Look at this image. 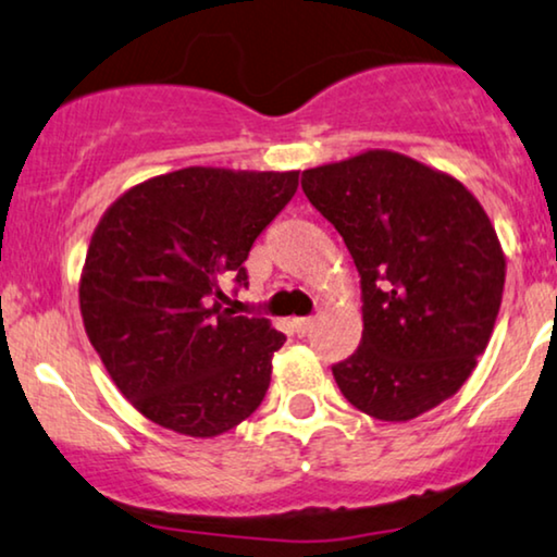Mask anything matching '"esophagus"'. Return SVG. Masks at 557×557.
Listing matches in <instances>:
<instances>
[{"label": "esophagus", "mask_w": 557, "mask_h": 557, "mask_svg": "<svg viewBox=\"0 0 557 557\" xmlns=\"http://www.w3.org/2000/svg\"><path fill=\"white\" fill-rule=\"evenodd\" d=\"M293 329L298 336H306V333H310V329H313V318H295Z\"/></svg>", "instance_id": "1"}]
</instances>
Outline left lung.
<instances>
[{
    "label": "left lung",
    "mask_w": 557,
    "mask_h": 557,
    "mask_svg": "<svg viewBox=\"0 0 557 557\" xmlns=\"http://www.w3.org/2000/svg\"><path fill=\"white\" fill-rule=\"evenodd\" d=\"M308 201L361 274V344L333 376L369 418L407 422L454 397L499 315L504 259L484 206L454 175L392 150L302 173Z\"/></svg>",
    "instance_id": "obj_1"
}]
</instances>
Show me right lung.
Returning <instances> with one entry per match:
<instances>
[{
	"label": "right lung",
	"instance_id": "obj_1",
	"mask_svg": "<svg viewBox=\"0 0 557 557\" xmlns=\"http://www.w3.org/2000/svg\"><path fill=\"white\" fill-rule=\"evenodd\" d=\"M298 170L183 168L103 211L78 280L86 336L119 392L154 425L216 438L270 387L285 336L224 308L228 280L298 190Z\"/></svg>",
	"mask_w": 557,
	"mask_h": 557
}]
</instances>
